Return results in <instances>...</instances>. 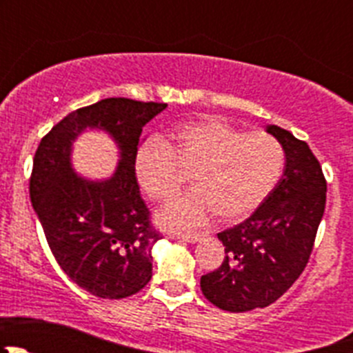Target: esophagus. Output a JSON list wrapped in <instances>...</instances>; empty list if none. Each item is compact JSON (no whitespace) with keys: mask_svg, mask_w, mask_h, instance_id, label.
Here are the masks:
<instances>
[{"mask_svg":"<svg viewBox=\"0 0 353 353\" xmlns=\"http://www.w3.org/2000/svg\"><path fill=\"white\" fill-rule=\"evenodd\" d=\"M176 239H181V241H186V243H198L199 239L203 237V234H177V236H174Z\"/></svg>","mask_w":353,"mask_h":353,"instance_id":"34e87169","label":"esophagus"}]
</instances>
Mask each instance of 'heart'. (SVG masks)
I'll return each mask as SVG.
<instances>
[{
  "label": "heart",
  "instance_id": "1",
  "mask_svg": "<svg viewBox=\"0 0 353 353\" xmlns=\"http://www.w3.org/2000/svg\"><path fill=\"white\" fill-rule=\"evenodd\" d=\"M285 165V150L265 131L244 133L219 117L177 126L165 140L150 138L134 155L141 190L159 203H170L191 176L194 191L159 215L165 229L201 227L244 220L273 193Z\"/></svg>",
  "mask_w": 353,
  "mask_h": 353
}]
</instances>
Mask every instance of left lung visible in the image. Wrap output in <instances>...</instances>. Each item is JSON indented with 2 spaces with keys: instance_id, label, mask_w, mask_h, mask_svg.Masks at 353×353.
Returning a JSON list of instances; mask_svg holds the SVG:
<instances>
[{
  "instance_id": "left-lung-1",
  "label": "left lung",
  "mask_w": 353,
  "mask_h": 353,
  "mask_svg": "<svg viewBox=\"0 0 353 353\" xmlns=\"http://www.w3.org/2000/svg\"><path fill=\"white\" fill-rule=\"evenodd\" d=\"M285 150V169L273 193L249 219L219 232L222 265L199 280L219 309L266 307L294 285L311 258L326 206V179L305 141L283 128H266Z\"/></svg>"
}]
</instances>
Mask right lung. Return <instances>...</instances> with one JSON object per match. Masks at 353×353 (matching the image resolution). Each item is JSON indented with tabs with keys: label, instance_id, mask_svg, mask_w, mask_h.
Instances as JSON below:
<instances>
[{
	"label": "right lung",
	"instance_id": "right-lung-1",
	"mask_svg": "<svg viewBox=\"0 0 353 353\" xmlns=\"http://www.w3.org/2000/svg\"><path fill=\"white\" fill-rule=\"evenodd\" d=\"M167 104L110 97L63 117L39 143L30 201L63 272L92 295L124 299L152 279V248L162 234L140 194L134 155L143 126ZM85 127L104 129L121 148L108 181L94 183L70 170V141Z\"/></svg>",
	"mask_w": 353,
	"mask_h": 353
}]
</instances>
